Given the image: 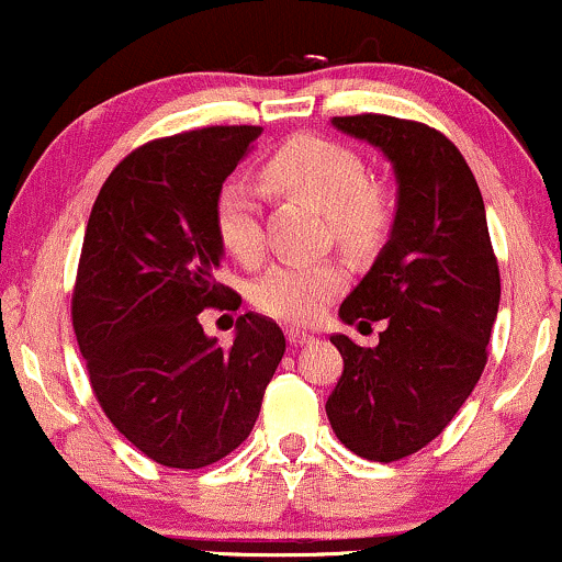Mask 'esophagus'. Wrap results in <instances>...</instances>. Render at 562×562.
I'll return each instance as SVG.
<instances>
[{
  "label": "esophagus",
  "instance_id": "esophagus-1",
  "mask_svg": "<svg viewBox=\"0 0 562 562\" xmlns=\"http://www.w3.org/2000/svg\"><path fill=\"white\" fill-rule=\"evenodd\" d=\"M314 335L303 333L301 327H288V344L290 346H303V344H312Z\"/></svg>",
  "mask_w": 562,
  "mask_h": 562
}]
</instances>
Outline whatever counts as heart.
I'll list each match as a JSON object with an SVG mask.
<instances>
[{
	"label": "heart",
	"instance_id": "b5f03b06",
	"mask_svg": "<svg viewBox=\"0 0 562 562\" xmlns=\"http://www.w3.org/2000/svg\"><path fill=\"white\" fill-rule=\"evenodd\" d=\"M261 177L272 190L325 211L335 240L351 250L372 248L391 224L389 192L367 179L362 156L340 142L299 134L263 160ZM214 229L235 261L256 263L261 259L259 203L237 179L218 187ZM344 282L346 269L338 261H282L256 280L250 299L269 317L306 325L325 312Z\"/></svg>",
	"mask_w": 562,
	"mask_h": 562
}]
</instances>
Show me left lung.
<instances>
[{
    "label": "left lung",
    "mask_w": 562,
    "mask_h": 562,
    "mask_svg": "<svg viewBox=\"0 0 562 562\" xmlns=\"http://www.w3.org/2000/svg\"><path fill=\"white\" fill-rule=\"evenodd\" d=\"M389 156L398 182L391 240L340 303L346 325L385 319L375 348L333 335L344 372L325 409L340 443L375 462L428 447L465 404L488 359L499 263L486 209L457 145L420 121L335 115Z\"/></svg>",
    "instance_id": "1"
}]
</instances>
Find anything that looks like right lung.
Segmentation results:
<instances>
[{"mask_svg":"<svg viewBox=\"0 0 562 562\" xmlns=\"http://www.w3.org/2000/svg\"><path fill=\"white\" fill-rule=\"evenodd\" d=\"M259 134L205 126L145 142L111 171L89 214L74 333L108 420L158 465L198 470L240 447L285 353L277 322L256 312L237 317L232 346H216L198 319L203 308L240 306L216 280L214 203Z\"/></svg>","mask_w":562,"mask_h":562,"instance_id":"obj_1","label":"right lung"}]
</instances>
